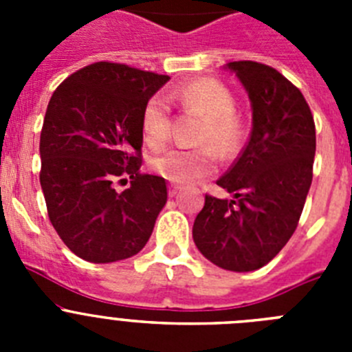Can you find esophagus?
<instances>
[{"mask_svg": "<svg viewBox=\"0 0 352 352\" xmlns=\"http://www.w3.org/2000/svg\"><path fill=\"white\" fill-rule=\"evenodd\" d=\"M179 194V188H178V186H173V185H170L169 186V195H170V197H176V195H178Z\"/></svg>", "mask_w": 352, "mask_h": 352, "instance_id": "1", "label": "esophagus"}]
</instances>
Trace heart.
<instances>
[{
	"label": "heart",
	"mask_w": 352,
	"mask_h": 352,
	"mask_svg": "<svg viewBox=\"0 0 352 352\" xmlns=\"http://www.w3.org/2000/svg\"><path fill=\"white\" fill-rule=\"evenodd\" d=\"M169 100L204 118L199 144H213L229 153L238 146L239 123L234 116V96L214 79H195L169 93ZM142 139L149 148H160L170 133V111L164 96H151L141 111ZM149 167L164 179L176 185H194L217 170V155L210 146L195 149H167L149 160Z\"/></svg>",
	"instance_id": "b5f03b06"
}]
</instances>
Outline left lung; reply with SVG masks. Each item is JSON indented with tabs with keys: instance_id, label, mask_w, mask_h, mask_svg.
<instances>
[{
	"instance_id": "obj_1",
	"label": "left lung",
	"mask_w": 352,
	"mask_h": 352,
	"mask_svg": "<svg viewBox=\"0 0 352 352\" xmlns=\"http://www.w3.org/2000/svg\"><path fill=\"white\" fill-rule=\"evenodd\" d=\"M252 107V132L234 166L217 179L232 199L206 195L195 217L199 252L229 272L263 268L285 247L312 185L316 125L310 107L280 72L232 61Z\"/></svg>"
}]
</instances>
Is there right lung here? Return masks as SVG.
<instances>
[{
	"label": "right lung",
	"mask_w": 352,
	"mask_h": 352,
	"mask_svg": "<svg viewBox=\"0 0 352 352\" xmlns=\"http://www.w3.org/2000/svg\"><path fill=\"white\" fill-rule=\"evenodd\" d=\"M169 79L100 61L52 93L40 133V185L52 227L80 259H129L153 232L167 186L160 176L139 173L141 111ZM121 175L133 182L116 192L112 182Z\"/></svg>",
	"instance_id": "obj_1"
}]
</instances>
